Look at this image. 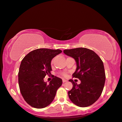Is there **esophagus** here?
Instances as JSON below:
<instances>
[{"mask_svg": "<svg viewBox=\"0 0 122 122\" xmlns=\"http://www.w3.org/2000/svg\"><path fill=\"white\" fill-rule=\"evenodd\" d=\"M67 80H65V79H62V82H63V83H65V82H67Z\"/></svg>", "mask_w": 122, "mask_h": 122, "instance_id": "obj_1", "label": "esophagus"}]
</instances>
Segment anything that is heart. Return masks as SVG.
<instances>
[{"label":"heart","mask_w":122,"mask_h":122,"mask_svg":"<svg viewBox=\"0 0 122 122\" xmlns=\"http://www.w3.org/2000/svg\"><path fill=\"white\" fill-rule=\"evenodd\" d=\"M53 62H54V60H52V61H51V64H52ZM62 75L63 76H66L67 75V73H62Z\"/></svg>","instance_id":"1"}]
</instances>
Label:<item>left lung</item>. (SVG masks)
I'll list each match as a JSON object with an SVG mask.
<instances>
[{"mask_svg": "<svg viewBox=\"0 0 122 122\" xmlns=\"http://www.w3.org/2000/svg\"><path fill=\"white\" fill-rule=\"evenodd\" d=\"M66 55L76 61V70L72 76L81 81L77 85L72 80L73 85L68 92L71 102L80 107L93 104L100 97L106 80L103 63L97 54L87 48L78 47L63 50Z\"/></svg>", "mask_w": 122, "mask_h": 122, "instance_id": "left-lung-1", "label": "left lung"}]
</instances>
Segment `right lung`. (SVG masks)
<instances>
[{"label":"right lung","mask_w":122,"mask_h":122,"mask_svg":"<svg viewBox=\"0 0 122 122\" xmlns=\"http://www.w3.org/2000/svg\"><path fill=\"white\" fill-rule=\"evenodd\" d=\"M61 52L59 49H38L29 52L21 61L18 73L20 91L31 107L43 108L54 99L62 83V79L54 76L47 85L44 78L46 75H51L52 59Z\"/></svg>","instance_id":"1"}]
</instances>
